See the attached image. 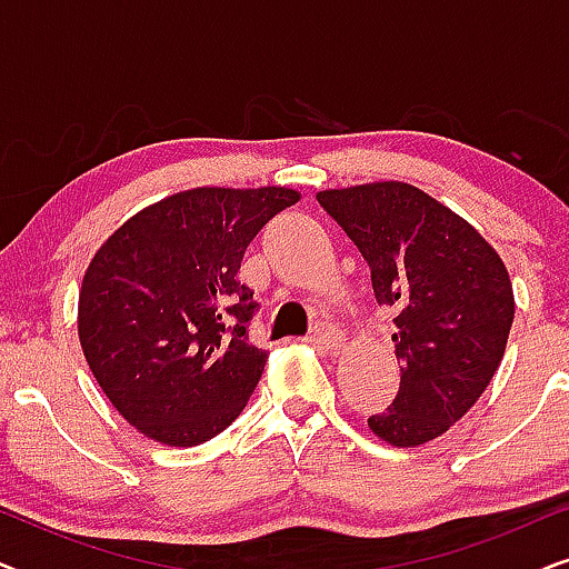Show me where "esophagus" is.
I'll return each instance as SVG.
<instances>
[{
  "label": "esophagus",
  "mask_w": 569,
  "mask_h": 569,
  "mask_svg": "<svg viewBox=\"0 0 569 569\" xmlns=\"http://www.w3.org/2000/svg\"><path fill=\"white\" fill-rule=\"evenodd\" d=\"M310 341L321 349H326V352H333V349H339L341 345H345V333H341L337 326H331V323H316L313 331H310Z\"/></svg>",
  "instance_id": "34e87169"
}]
</instances>
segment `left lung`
Segmentation results:
<instances>
[{
  "mask_svg": "<svg viewBox=\"0 0 569 569\" xmlns=\"http://www.w3.org/2000/svg\"><path fill=\"white\" fill-rule=\"evenodd\" d=\"M360 248L378 306L396 310L399 393L368 419L396 448L453 427L492 380L516 313L508 269L463 217L417 186L380 181L318 193Z\"/></svg>",
  "mask_w": 569,
  "mask_h": 569,
  "instance_id": "8db88e82",
  "label": "left lung"
}]
</instances>
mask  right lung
Here are the masks:
<instances>
[{"instance_id": "add662e5", "label": "right lung", "mask_w": 569, "mask_h": 569, "mask_svg": "<svg viewBox=\"0 0 569 569\" xmlns=\"http://www.w3.org/2000/svg\"><path fill=\"white\" fill-rule=\"evenodd\" d=\"M298 191L191 189L121 224L84 271L77 331L92 376L144 438L191 448L236 419L267 352L248 345L259 302L238 269Z\"/></svg>"}]
</instances>
